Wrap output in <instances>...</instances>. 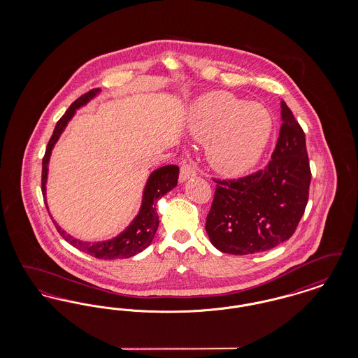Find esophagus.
Listing matches in <instances>:
<instances>
[{
  "label": "esophagus",
  "instance_id": "obj_1",
  "mask_svg": "<svg viewBox=\"0 0 358 358\" xmlns=\"http://www.w3.org/2000/svg\"><path fill=\"white\" fill-rule=\"evenodd\" d=\"M197 169L193 165H184L180 171V182H185L189 178L196 177Z\"/></svg>",
  "mask_w": 358,
  "mask_h": 358
}]
</instances>
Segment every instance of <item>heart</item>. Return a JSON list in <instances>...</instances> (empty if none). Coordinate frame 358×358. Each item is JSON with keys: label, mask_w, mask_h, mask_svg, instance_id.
Listing matches in <instances>:
<instances>
[{"label": "heart", "mask_w": 358, "mask_h": 358, "mask_svg": "<svg viewBox=\"0 0 358 358\" xmlns=\"http://www.w3.org/2000/svg\"><path fill=\"white\" fill-rule=\"evenodd\" d=\"M271 113L228 92H212L193 104L189 133L208 141L206 155L217 171L240 176L255 168L271 141Z\"/></svg>", "instance_id": "obj_1"}]
</instances>
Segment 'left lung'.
Returning a JSON list of instances; mask_svg holds the SVG:
<instances>
[{
  "mask_svg": "<svg viewBox=\"0 0 358 358\" xmlns=\"http://www.w3.org/2000/svg\"><path fill=\"white\" fill-rule=\"evenodd\" d=\"M282 126L264 171L236 181H217L205 229L224 254L248 255L289 240L303 216L311 173L306 139L285 101Z\"/></svg>",
  "mask_w": 358,
  "mask_h": 358,
  "instance_id": "obj_1",
  "label": "left lung"
}]
</instances>
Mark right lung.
I'll return each instance as SVG.
<instances>
[{
	"label": "right lung",
	"instance_id": "right-lung-1",
	"mask_svg": "<svg viewBox=\"0 0 358 358\" xmlns=\"http://www.w3.org/2000/svg\"><path fill=\"white\" fill-rule=\"evenodd\" d=\"M101 92V88H94L90 92L80 96L78 101L72 103L69 106V110L66 114L59 120L55 126L53 134L48 142L45 155L43 158V174H41V190L44 196V201L48 209L47 204V180H48V165L51 159L52 149L55 148L56 142L59 141L63 131L66 130L69 120L73 118L76 110L85 106L91 99H94L98 94ZM178 173L180 169L176 165H165L162 168H158L150 173L146 185L143 187V194H142V204L139 208V212L133 222H130L123 232H120L118 236L104 240V241H83L79 238H75L67 234L64 229H62L56 222L53 220V224L56 225V229L59 234L63 236L64 240H67L69 244H72L75 248L83 251L88 255L98 257V259H127L131 256L136 255L142 252L145 248H148L152 241H153L154 235L158 229L159 220L158 215L155 210V204L157 201L165 196L171 189L177 187V180H178ZM50 212V209H48Z\"/></svg>",
	"mask_w": 358,
	"mask_h": 358
}]
</instances>
